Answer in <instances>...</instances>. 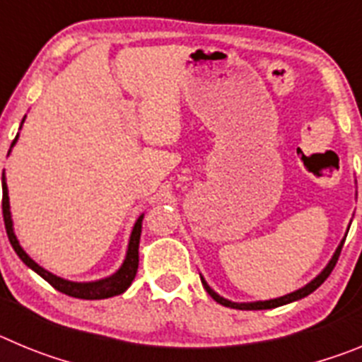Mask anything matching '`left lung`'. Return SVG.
I'll return each instance as SVG.
<instances>
[{
  "instance_id": "8db88e82",
  "label": "left lung",
  "mask_w": 362,
  "mask_h": 362,
  "mask_svg": "<svg viewBox=\"0 0 362 362\" xmlns=\"http://www.w3.org/2000/svg\"><path fill=\"white\" fill-rule=\"evenodd\" d=\"M343 245H344V239L341 241V245L337 246V250H335L334 257L330 259V263L326 264L325 270H322L321 274L315 277V279L310 281V283L306 284V286H303V288L296 290V292H292V293H286V296H283V297H277V299L255 300V303H233V300L225 299V297H221L219 293L214 292V290L209 286V283L204 281L203 276H201V283H203L204 290L210 293V297H212L214 300H217V303H219V305H223V306H228V308H235V310H270V308H277V306L288 305V303H293V300L303 299V297L310 296L313 290H317L319 286H321V284L325 283L326 279H328V276L332 274V270H334L335 263H337V259H339V254H341V250H343Z\"/></svg>"
}]
</instances>
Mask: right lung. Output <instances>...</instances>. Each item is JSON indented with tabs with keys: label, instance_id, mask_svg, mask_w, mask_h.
<instances>
[{
	"label": "right lung",
	"instance_id": "obj_1",
	"mask_svg": "<svg viewBox=\"0 0 362 362\" xmlns=\"http://www.w3.org/2000/svg\"><path fill=\"white\" fill-rule=\"evenodd\" d=\"M23 121H21V123H23ZM16 141H18V136H16V139L12 141L11 148L16 145ZM8 152H11V150H8ZM1 206H3V219H5L6 235H8V241H11L14 252L19 255V259H21L28 268H32V270L36 272L37 276L43 277L47 283L52 284L57 292L66 293V296L70 297H78V299H108V297L123 293L124 290L129 288L130 284H132L134 277H136L137 274V264H139V238H141L143 216H139V219H137L136 225H134L132 233H130L129 248H127V255H124L123 264H121V268L116 272V274H112L110 277H105V279L92 281V283H74V281H66L63 279V277L54 276V274H50L49 270H45V268L40 267L34 259L28 257L27 252L21 248V245H19L18 238H16V233H14V226H12L11 203H8V188H6V183H5V174H3Z\"/></svg>",
	"mask_w": 362,
	"mask_h": 362
}]
</instances>
